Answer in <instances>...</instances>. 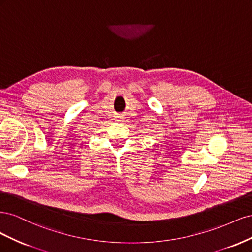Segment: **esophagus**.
<instances>
[{"label": "esophagus", "instance_id": "esophagus-1", "mask_svg": "<svg viewBox=\"0 0 252 252\" xmlns=\"http://www.w3.org/2000/svg\"><path fill=\"white\" fill-rule=\"evenodd\" d=\"M123 119H124V117L122 116V114H118V116L116 117L117 122H122V121H123Z\"/></svg>", "mask_w": 252, "mask_h": 252}]
</instances>
